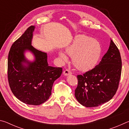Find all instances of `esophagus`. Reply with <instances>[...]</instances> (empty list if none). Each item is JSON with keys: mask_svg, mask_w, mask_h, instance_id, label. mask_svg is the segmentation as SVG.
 I'll return each mask as SVG.
<instances>
[{"mask_svg": "<svg viewBox=\"0 0 129 129\" xmlns=\"http://www.w3.org/2000/svg\"><path fill=\"white\" fill-rule=\"evenodd\" d=\"M71 74H72L71 71H70V70L69 69H66L65 71H64V72H63V75L64 76H68V75H71Z\"/></svg>", "mask_w": 129, "mask_h": 129, "instance_id": "esophagus-1", "label": "esophagus"}]
</instances>
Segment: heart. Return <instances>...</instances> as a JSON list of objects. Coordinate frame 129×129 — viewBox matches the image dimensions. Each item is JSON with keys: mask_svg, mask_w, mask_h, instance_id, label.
<instances>
[{"mask_svg": "<svg viewBox=\"0 0 129 129\" xmlns=\"http://www.w3.org/2000/svg\"><path fill=\"white\" fill-rule=\"evenodd\" d=\"M65 51L72 56V62L76 68L86 71L92 69L97 63L101 54V46L95 39L85 35H78ZM58 54L64 61L68 60L64 53L60 52Z\"/></svg>", "mask_w": 129, "mask_h": 129, "instance_id": "1", "label": "heart"}]
</instances>
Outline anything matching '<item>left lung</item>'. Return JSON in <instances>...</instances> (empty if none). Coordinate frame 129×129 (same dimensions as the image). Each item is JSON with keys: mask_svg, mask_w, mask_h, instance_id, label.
Instances as JSON below:
<instances>
[{"mask_svg": "<svg viewBox=\"0 0 129 129\" xmlns=\"http://www.w3.org/2000/svg\"><path fill=\"white\" fill-rule=\"evenodd\" d=\"M122 70V60L118 49L110 40V46L99 65L78 75L75 97L82 105L92 108L108 102L118 87Z\"/></svg>", "mask_w": 129, "mask_h": 129, "instance_id": "8db88e82", "label": "left lung"}]
</instances>
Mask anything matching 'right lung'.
Masks as SVG:
<instances>
[{
    "label": "right lung",
    "instance_id": "obj_1",
    "mask_svg": "<svg viewBox=\"0 0 129 129\" xmlns=\"http://www.w3.org/2000/svg\"><path fill=\"white\" fill-rule=\"evenodd\" d=\"M32 25L12 45L8 57V80L12 92L28 105H39L49 99L54 81L60 77L61 68L49 66L47 54L32 45ZM29 51L34 60H28L25 52Z\"/></svg>",
    "mask_w": 129,
    "mask_h": 129
}]
</instances>
